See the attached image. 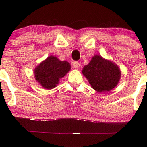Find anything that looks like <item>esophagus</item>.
<instances>
[{"label":"esophagus","mask_w":147,"mask_h":147,"mask_svg":"<svg viewBox=\"0 0 147 147\" xmlns=\"http://www.w3.org/2000/svg\"><path fill=\"white\" fill-rule=\"evenodd\" d=\"M72 66H74L75 68H78L81 66V64L79 62H77V61H75V62H72Z\"/></svg>","instance_id":"esophagus-1"}]
</instances>
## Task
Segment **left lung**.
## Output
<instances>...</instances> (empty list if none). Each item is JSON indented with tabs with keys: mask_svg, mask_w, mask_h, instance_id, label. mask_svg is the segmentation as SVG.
I'll return each instance as SVG.
<instances>
[{
	"mask_svg": "<svg viewBox=\"0 0 147 147\" xmlns=\"http://www.w3.org/2000/svg\"><path fill=\"white\" fill-rule=\"evenodd\" d=\"M82 73L92 88L100 93L115 88L121 75L117 65L100 55L92 57L90 62L83 67Z\"/></svg>",
	"mask_w": 147,
	"mask_h": 147,
	"instance_id": "8db88e82",
	"label": "left lung"
}]
</instances>
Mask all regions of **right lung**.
Listing matches in <instances>:
<instances>
[{
	"label": "right lung",
	"instance_id": "1",
	"mask_svg": "<svg viewBox=\"0 0 147 147\" xmlns=\"http://www.w3.org/2000/svg\"><path fill=\"white\" fill-rule=\"evenodd\" d=\"M71 66L66 61H60L50 55L40 62L34 70L36 81L46 89L51 90L59 84L60 80L70 70Z\"/></svg>",
	"mask_w": 147,
	"mask_h": 147
}]
</instances>
